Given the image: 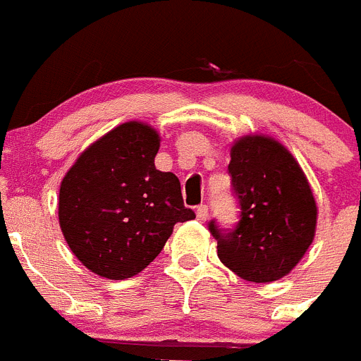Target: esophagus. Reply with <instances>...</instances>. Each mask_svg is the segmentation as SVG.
<instances>
[{
    "label": "esophagus",
    "instance_id": "34e87169",
    "mask_svg": "<svg viewBox=\"0 0 361 361\" xmlns=\"http://www.w3.org/2000/svg\"><path fill=\"white\" fill-rule=\"evenodd\" d=\"M195 214H197V221H201V223L208 221V206H206V204L197 206Z\"/></svg>",
    "mask_w": 361,
    "mask_h": 361
}]
</instances>
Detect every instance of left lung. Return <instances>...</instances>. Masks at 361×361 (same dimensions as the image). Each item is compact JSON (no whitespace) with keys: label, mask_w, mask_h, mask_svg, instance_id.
I'll list each match as a JSON object with an SVG mask.
<instances>
[{"label":"left lung","mask_w":361,"mask_h":361,"mask_svg":"<svg viewBox=\"0 0 361 361\" xmlns=\"http://www.w3.org/2000/svg\"><path fill=\"white\" fill-rule=\"evenodd\" d=\"M228 171L241 221L228 233L210 223L219 259L246 281H277L303 259L316 235L318 206L307 175L279 140L257 133L232 144Z\"/></svg>","instance_id":"left-lung-1"}]
</instances>
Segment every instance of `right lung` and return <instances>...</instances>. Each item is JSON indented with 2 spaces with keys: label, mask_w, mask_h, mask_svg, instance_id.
I'll return each mask as SVG.
<instances>
[{
  "label": "right lung",
  "mask_w": 361,
  "mask_h": 361,
  "mask_svg": "<svg viewBox=\"0 0 361 361\" xmlns=\"http://www.w3.org/2000/svg\"><path fill=\"white\" fill-rule=\"evenodd\" d=\"M159 147L155 128L124 122L82 151L61 178V233L92 274L137 276L164 248L175 224L195 219L178 178L155 168Z\"/></svg>",
  "instance_id": "right-lung-1"
}]
</instances>
